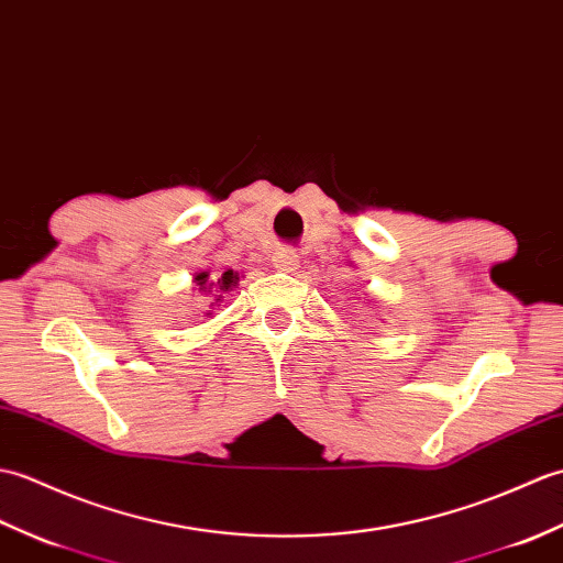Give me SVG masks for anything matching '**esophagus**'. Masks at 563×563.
<instances>
[{
    "label": "esophagus",
    "mask_w": 563,
    "mask_h": 563,
    "mask_svg": "<svg viewBox=\"0 0 563 563\" xmlns=\"http://www.w3.org/2000/svg\"><path fill=\"white\" fill-rule=\"evenodd\" d=\"M274 267L282 269V272H296L298 269V255L294 247H279L277 253L272 255Z\"/></svg>",
    "instance_id": "1"
}]
</instances>
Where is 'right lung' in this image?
<instances>
[{"label": "right lung", "instance_id": "add662e5", "mask_svg": "<svg viewBox=\"0 0 563 563\" xmlns=\"http://www.w3.org/2000/svg\"><path fill=\"white\" fill-rule=\"evenodd\" d=\"M217 278L218 282L214 283L213 279ZM195 284L199 286V291H206L207 288L214 289V303H221V298H223V294L227 291H231L235 284H239V272H233V269H229V272H223L221 277H209V272H197L195 274ZM209 294V292H207ZM211 303V306H214Z\"/></svg>", "mask_w": 563, "mask_h": 563}]
</instances>
